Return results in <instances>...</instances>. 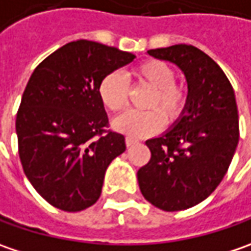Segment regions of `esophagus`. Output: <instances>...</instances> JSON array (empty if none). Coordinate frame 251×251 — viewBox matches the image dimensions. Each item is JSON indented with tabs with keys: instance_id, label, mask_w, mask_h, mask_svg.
Returning <instances> with one entry per match:
<instances>
[{
	"instance_id": "obj_1",
	"label": "esophagus",
	"mask_w": 251,
	"mask_h": 251,
	"mask_svg": "<svg viewBox=\"0 0 251 251\" xmlns=\"http://www.w3.org/2000/svg\"><path fill=\"white\" fill-rule=\"evenodd\" d=\"M125 142H126V146L129 147V146H133V145H136L139 140H137V139H135V137H132V136H126Z\"/></svg>"
}]
</instances>
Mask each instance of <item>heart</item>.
<instances>
[{"mask_svg": "<svg viewBox=\"0 0 251 251\" xmlns=\"http://www.w3.org/2000/svg\"><path fill=\"white\" fill-rule=\"evenodd\" d=\"M129 78L151 88L143 104L149 111L122 115L115 121L118 130L130 136H147L158 130L164 121L173 124L180 118L188 101V90L176 80V70L169 63L158 59L143 60L130 70ZM98 94L108 111L121 114L129 104L130 85L121 71H111L100 82Z\"/></svg>", "mask_w": 251, "mask_h": 251, "instance_id": "heart-1", "label": "heart"}]
</instances>
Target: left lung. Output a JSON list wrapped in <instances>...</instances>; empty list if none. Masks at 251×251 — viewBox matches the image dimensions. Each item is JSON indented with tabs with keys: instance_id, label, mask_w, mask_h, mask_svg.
<instances>
[{
	"instance_id": "1",
	"label": "left lung",
	"mask_w": 251,
	"mask_h": 251,
	"mask_svg": "<svg viewBox=\"0 0 251 251\" xmlns=\"http://www.w3.org/2000/svg\"><path fill=\"white\" fill-rule=\"evenodd\" d=\"M147 53L184 71L188 101L174 127L146 140L151 157L137 171L139 188L158 209L184 211L216 190L233 158L239 142L233 87L224 70L195 46L174 45Z\"/></svg>"
}]
</instances>
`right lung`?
I'll return each instance as SVG.
<instances>
[{"label": "right lung", "instance_id": "obj_1", "mask_svg": "<svg viewBox=\"0 0 251 251\" xmlns=\"http://www.w3.org/2000/svg\"><path fill=\"white\" fill-rule=\"evenodd\" d=\"M135 54L97 42H70L32 73L17 114L24 173L54 208L78 212L98 201L105 171L125 151L109 122L98 87Z\"/></svg>", "mask_w": 251, "mask_h": 251}]
</instances>
